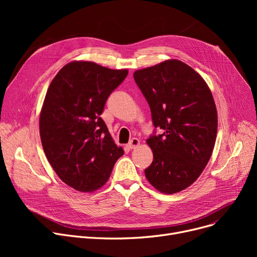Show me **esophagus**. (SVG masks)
Instances as JSON below:
<instances>
[{
    "mask_svg": "<svg viewBox=\"0 0 257 257\" xmlns=\"http://www.w3.org/2000/svg\"><path fill=\"white\" fill-rule=\"evenodd\" d=\"M139 145H140V140L133 138L132 140H130V142L128 144V148L129 149H136L137 147H139Z\"/></svg>",
    "mask_w": 257,
    "mask_h": 257,
    "instance_id": "obj_1",
    "label": "esophagus"
}]
</instances>
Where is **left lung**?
Here are the masks:
<instances>
[{"label":"left lung","mask_w":257,"mask_h":257,"mask_svg":"<svg viewBox=\"0 0 257 257\" xmlns=\"http://www.w3.org/2000/svg\"><path fill=\"white\" fill-rule=\"evenodd\" d=\"M133 77L155 127L147 141L153 161L146 177L161 193L180 192L197 180L213 150L218 115L211 91L191 66L175 59L137 71Z\"/></svg>","instance_id":"left-lung-1"}]
</instances>
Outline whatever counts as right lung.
<instances>
[{"label":"right lung","mask_w":257,"mask_h":257,"mask_svg":"<svg viewBox=\"0 0 257 257\" xmlns=\"http://www.w3.org/2000/svg\"><path fill=\"white\" fill-rule=\"evenodd\" d=\"M127 75V70L74 61L48 88L39 117L43 148L58 177L77 191L93 192L104 185L124 154L100 115Z\"/></svg>","instance_id":"obj_1"}]
</instances>
